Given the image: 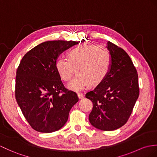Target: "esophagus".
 I'll return each instance as SVG.
<instances>
[{"instance_id": "esophagus-1", "label": "esophagus", "mask_w": 157, "mask_h": 157, "mask_svg": "<svg viewBox=\"0 0 157 157\" xmlns=\"http://www.w3.org/2000/svg\"><path fill=\"white\" fill-rule=\"evenodd\" d=\"M78 97L79 99H82L84 98V96L81 93H78Z\"/></svg>"}]
</instances>
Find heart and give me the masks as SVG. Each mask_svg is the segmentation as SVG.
<instances>
[{"instance_id":"b5f03b06","label":"heart","mask_w":157,"mask_h":157,"mask_svg":"<svg viewBox=\"0 0 157 157\" xmlns=\"http://www.w3.org/2000/svg\"><path fill=\"white\" fill-rule=\"evenodd\" d=\"M110 55L101 47L82 44L68 52V59L60 56L56 61V69L64 81H70L76 68V76L68 85L70 89L79 92L89 86H97L108 75Z\"/></svg>"}]
</instances>
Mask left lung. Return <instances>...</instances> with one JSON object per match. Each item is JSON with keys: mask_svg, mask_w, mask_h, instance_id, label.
Returning <instances> with one entry per match:
<instances>
[{"mask_svg": "<svg viewBox=\"0 0 157 157\" xmlns=\"http://www.w3.org/2000/svg\"><path fill=\"white\" fill-rule=\"evenodd\" d=\"M111 67L103 81L86 94L93 107L89 119L102 131H114L128 121L139 96L138 74L128 55L110 41Z\"/></svg>", "mask_w": 157, "mask_h": 157, "instance_id": "1", "label": "left lung"}]
</instances>
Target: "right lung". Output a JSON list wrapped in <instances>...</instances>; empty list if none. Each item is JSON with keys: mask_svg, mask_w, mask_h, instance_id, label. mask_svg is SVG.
<instances>
[{"mask_svg": "<svg viewBox=\"0 0 157 157\" xmlns=\"http://www.w3.org/2000/svg\"><path fill=\"white\" fill-rule=\"evenodd\" d=\"M78 43L44 42L26 52L17 68L15 97L26 120L38 132L62 128L78 101L77 94L64 87L55 65L61 52Z\"/></svg>", "mask_w": 157, "mask_h": 157, "instance_id": "1", "label": "right lung"}]
</instances>
